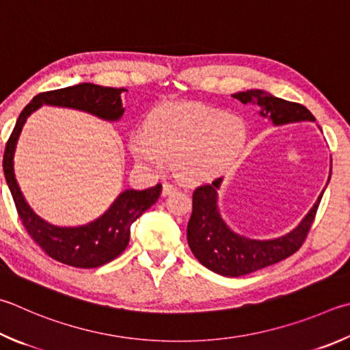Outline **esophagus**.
<instances>
[{
	"label": "esophagus",
	"instance_id": "34e87169",
	"mask_svg": "<svg viewBox=\"0 0 350 350\" xmlns=\"http://www.w3.org/2000/svg\"><path fill=\"white\" fill-rule=\"evenodd\" d=\"M174 191H177V187L176 185H173V183H168V182L163 183L162 196H170L171 193H174Z\"/></svg>",
	"mask_w": 350,
	"mask_h": 350
}]
</instances>
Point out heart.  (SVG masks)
Returning a JSON list of instances; mask_svg holds the SVG:
<instances>
[{
  "instance_id": "heart-1",
  "label": "heart",
  "mask_w": 350,
  "mask_h": 350,
  "mask_svg": "<svg viewBox=\"0 0 350 350\" xmlns=\"http://www.w3.org/2000/svg\"><path fill=\"white\" fill-rule=\"evenodd\" d=\"M246 125L234 114L203 104H163L145 130L133 133L130 150L145 168L163 171L176 161L183 180L203 182L230 167L246 142Z\"/></svg>"
}]
</instances>
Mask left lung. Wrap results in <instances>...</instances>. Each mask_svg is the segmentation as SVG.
<instances>
[{
	"instance_id": "left-lung-1",
	"label": "left lung",
	"mask_w": 350,
	"mask_h": 350,
	"mask_svg": "<svg viewBox=\"0 0 350 350\" xmlns=\"http://www.w3.org/2000/svg\"><path fill=\"white\" fill-rule=\"evenodd\" d=\"M232 98L243 104H257L262 109L260 114L272 119L274 125L315 120L304 105L275 98L263 90L239 92ZM220 183L221 179H215L209 185L197 187L193 193V213L188 221L187 239L194 257L205 268L225 277H240L282 262L300 250L314 224L323 193L294 231L274 240H251L232 232L221 220L217 209Z\"/></svg>"
}]
</instances>
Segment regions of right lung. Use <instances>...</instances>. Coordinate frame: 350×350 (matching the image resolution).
<instances>
[{"instance_id":"1","label":"right lung","mask_w":350,"mask_h":350,"mask_svg":"<svg viewBox=\"0 0 350 350\" xmlns=\"http://www.w3.org/2000/svg\"><path fill=\"white\" fill-rule=\"evenodd\" d=\"M124 92V88L103 87L84 82V84L36 94L24 107L16 120L15 129L5 144L3 157L4 176L25 231L50 258L73 266V268H98V266L111 262L120 252H124L130 241V228L133 221H136L139 215H142L157 202L162 193V185L157 183L156 187L147 188L144 191L125 189L113 202L109 211L88 225L76 228L50 225L31 211L16 183L14 154L18 137H20L25 119L42 104L68 107V109L92 113L105 120H118L124 114L122 100H120V94Z\"/></svg>"}]
</instances>
